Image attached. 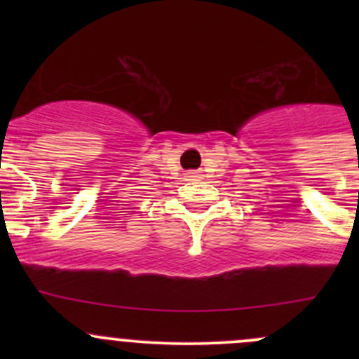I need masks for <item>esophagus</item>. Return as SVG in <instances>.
Here are the masks:
<instances>
[{"mask_svg": "<svg viewBox=\"0 0 359 359\" xmlns=\"http://www.w3.org/2000/svg\"><path fill=\"white\" fill-rule=\"evenodd\" d=\"M187 179L189 180H194V179H198V172H187Z\"/></svg>", "mask_w": 359, "mask_h": 359, "instance_id": "1", "label": "esophagus"}]
</instances>
